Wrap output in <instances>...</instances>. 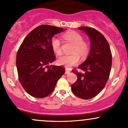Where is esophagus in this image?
I'll use <instances>...</instances> for the list:
<instances>
[{
	"mask_svg": "<svg viewBox=\"0 0 128 128\" xmlns=\"http://www.w3.org/2000/svg\"><path fill=\"white\" fill-rule=\"evenodd\" d=\"M70 72V70H68V68H66V72H65V73L66 74H68Z\"/></svg>",
	"mask_w": 128,
	"mask_h": 128,
	"instance_id": "34e87169",
	"label": "esophagus"
}]
</instances>
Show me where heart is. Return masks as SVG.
Wrapping results in <instances>:
<instances>
[{
	"label": "heart",
	"instance_id": "obj_1",
	"mask_svg": "<svg viewBox=\"0 0 128 128\" xmlns=\"http://www.w3.org/2000/svg\"><path fill=\"white\" fill-rule=\"evenodd\" d=\"M62 36L67 40L70 41L74 44L71 55H66L60 57L58 63L66 68H70L75 66L79 61V56L84 58L88 55L90 51V46L88 42L83 40V36L74 30H68L63 34ZM50 46L52 50L58 55H61V42L56 36H53L50 40Z\"/></svg>",
	"mask_w": 128,
	"mask_h": 128
}]
</instances>
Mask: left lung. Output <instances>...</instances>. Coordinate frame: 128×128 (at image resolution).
Segmentation results:
<instances>
[{
	"label": "left lung",
	"mask_w": 128,
	"mask_h": 128,
	"mask_svg": "<svg viewBox=\"0 0 128 128\" xmlns=\"http://www.w3.org/2000/svg\"><path fill=\"white\" fill-rule=\"evenodd\" d=\"M79 29L88 36L91 49L87 59L78 67L81 72L72 70L78 79L72 85V90L78 98L90 99L96 96L104 89L109 79L112 54L109 43L100 32L94 28L85 26Z\"/></svg>",
	"instance_id": "obj_1"
}]
</instances>
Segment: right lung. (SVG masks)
Returning a JSON list of instances; mask_svg holds the SVG:
<instances>
[{"instance_id":"1","label":"right lung","mask_w":128,"mask_h":128,"mask_svg":"<svg viewBox=\"0 0 128 128\" xmlns=\"http://www.w3.org/2000/svg\"><path fill=\"white\" fill-rule=\"evenodd\" d=\"M63 30L48 24L38 26L29 32L17 51L16 66L19 81L24 90L34 98L49 96L65 72L64 67L49 66L56 58L50 40Z\"/></svg>"}]
</instances>
